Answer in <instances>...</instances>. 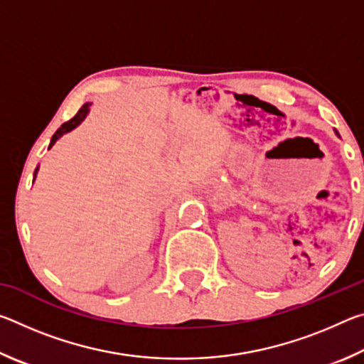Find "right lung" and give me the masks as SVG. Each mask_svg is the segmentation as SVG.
Returning a JSON list of instances; mask_svg holds the SVG:
<instances>
[{
  "mask_svg": "<svg viewBox=\"0 0 364 364\" xmlns=\"http://www.w3.org/2000/svg\"><path fill=\"white\" fill-rule=\"evenodd\" d=\"M90 106H91V104H90V102H86L85 106H82V109L78 110L77 115L73 117V119H70L69 122H65V123H63V125H60L59 130L53 134L51 143H49V147H53V144L56 143V141H58L60 136H63L64 133H69V132H70V130H73V128H75L77 125H80V122H82V120L85 119V117H86V114L90 112ZM35 173H36V170H35Z\"/></svg>",
  "mask_w": 364,
  "mask_h": 364,
  "instance_id": "obj_1",
  "label": "right lung"
}]
</instances>
